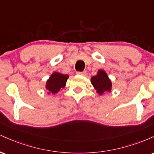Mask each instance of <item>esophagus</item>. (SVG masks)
I'll return each instance as SVG.
<instances>
[{
    "instance_id": "1",
    "label": "esophagus",
    "mask_w": 154,
    "mask_h": 154,
    "mask_svg": "<svg viewBox=\"0 0 154 154\" xmlns=\"http://www.w3.org/2000/svg\"><path fill=\"white\" fill-rule=\"evenodd\" d=\"M86 74H87V72L86 71H83L82 72H77V75H82V76H85Z\"/></svg>"
}]
</instances>
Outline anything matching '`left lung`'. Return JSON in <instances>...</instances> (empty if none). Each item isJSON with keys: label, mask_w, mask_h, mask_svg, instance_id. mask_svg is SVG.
Here are the masks:
<instances>
[{"label": "left lung", "mask_w": 154, "mask_h": 154, "mask_svg": "<svg viewBox=\"0 0 154 154\" xmlns=\"http://www.w3.org/2000/svg\"><path fill=\"white\" fill-rule=\"evenodd\" d=\"M91 81L98 95H103L106 93H110L111 91L112 82L106 72L103 69L98 70L96 75L91 77Z\"/></svg>", "instance_id": "8db88e82"}]
</instances>
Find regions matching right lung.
<instances>
[{"instance_id":"1","label":"right lung","mask_w":154,"mask_h":154,"mask_svg":"<svg viewBox=\"0 0 154 154\" xmlns=\"http://www.w3.org/2000/svg\"><path fill=\"white\" fill-rule=\"evenodd\" d=\"M68 78V75H64L58 72H53L45 83L47 94L50 95L59 93L62 88H65Z\"/></svg>"}]
</instances>
